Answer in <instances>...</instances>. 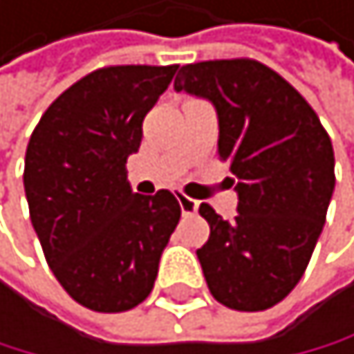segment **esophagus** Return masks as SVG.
I'll return each instance as SVG.
<instances>
[{
    "label": "esophagus",
    "instance_id": "34e87169",
    "mask_svg": "<svg viewBox=\"0 0 354 354\" xmlns=\"http://www.w3.org/2000/svg\"><path fill=\"white\" fill-rule=\"evenodd\" d=\"M178 205H180V212H183V214H194L196 209H198V201L180 194V196H178Z\"/></svg>",
    "mask_w": 354,
    "mask_h": 354
}]
</instances>
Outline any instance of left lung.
<instances>
[{"mask_svg": "<svg viewBox=\"0 0 354 354\" xmlns=\"http://www.w3.org/2000/svg\"><path fill=\"white\" fill-rule=\"evenodd\" d=\"M174 88L212 101L219 158L237 178L235 219L198 207L209 223L196 250L209 294L230 310H269L303 278L326 223L335 192L330 135L301 92L257 60L183 65Z\"/></svg>", "mask_w": 354, "mask_h": 354, "instance_id": "8db88e82", "label": "left lung"}]
</instances>
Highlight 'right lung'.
<instances>
[{
    "label": "right lung",
    "mask_w": 354,
    "mask_h": 354,
    "mask_svg": "<svg viewBox=\"0 0 354 354\" xmlns=\"http://www.w3.org/2000/svg\"><path fill=\"white\" fill-rule=\"evenodd\" d=\"M178 65H113L83 76L44 110L24 158L35 235L56 280L94 312H126L151 294L180 219L169 189L135 194L126 160Z\"/></svg>",
    "instance_id": "add662e5"
}]
</instances>
